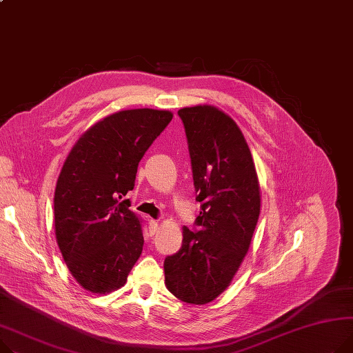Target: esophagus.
<instances>
[{"label":"esophagus","instance_id":"esophagus-1","mask_svg":"<svg viewBox=\"0 0 353 353\" xmlns=\"http://www.w3.org/2000/svg\"><path fill=\"white\" fill-rule=\"evenodd\" d=\"M159 230V223L156 220H150L149 221V231H150V236H154Z\"/></svg>","mask_w":353,"mask_h":353}]
</instances>
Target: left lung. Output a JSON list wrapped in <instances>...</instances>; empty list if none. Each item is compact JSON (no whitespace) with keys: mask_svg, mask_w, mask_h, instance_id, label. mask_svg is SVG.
<instances>
[{"mask_svg":"<svg viewBox=\"0 0 353 353\" xmlns=\"http://www.w3.org/2000/svg\"><path fill=\"white\" fill-rule=\"evenodd\" d=\"M192 159L199 230L183 227L181 248L164 260V284L179 299L203 305L230 285L260 216V184L245 139L223 110L179 112Z\"/></svg>","mask_w":353,"mask_h":353,"instance_id":"obj_1","label":"left lung"}]
</instances>
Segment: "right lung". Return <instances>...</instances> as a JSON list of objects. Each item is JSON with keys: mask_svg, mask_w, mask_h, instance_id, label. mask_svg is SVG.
Returning a JSON list of instances; mask_svg holds the SVG:
<instances>
[{"mask_svg": "<svg viewBox=\"0 0 353 353\" xmlns=\"http://www.w3.org/2000/svg\"><path fill=\"white\" fill-rule=\"evenodd\" d=\"M172 119L169 110L148 108L113 113L88 129L63 163L54 197L55 236L86 291L123 287L142 254V225L125 196L139 161Z\"/></svg>", "mask_w": 353, "mask_h": 353, "instance_id": "right-lung-1", "label": "right lung"}]
</instances>
